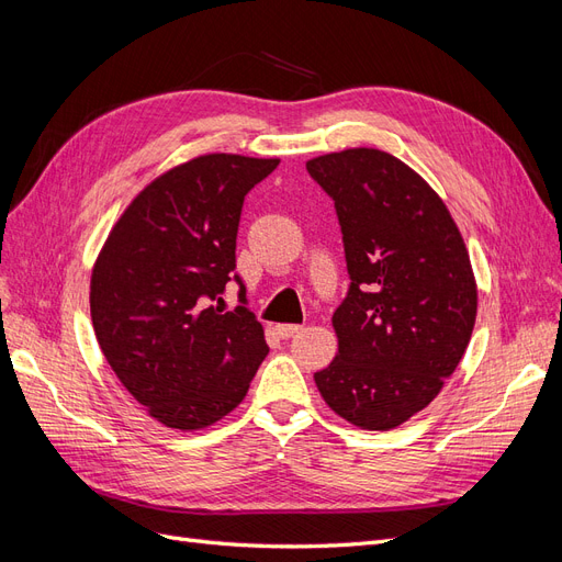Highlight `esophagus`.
Segmentation results:
<instances>
[{"label": "esophagus", "mask_w": 562, "mask_h": 562, "mask_svg": "<svg viewBox=\"0 0 562 562\" xmlns=\"http://www.w3.org/2000/svg\"><path fill=\"white\" fill-rule=\"evenodd\" d=\"M301 331H303V327H299V324H278V327H276V334L280 338H292V336H296Z\"/></svg>", "instance_id": "34e87169"}]
</instances>
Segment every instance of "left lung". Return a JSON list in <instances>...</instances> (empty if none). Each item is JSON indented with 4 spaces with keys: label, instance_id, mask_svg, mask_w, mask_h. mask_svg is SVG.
Returning <instances> with one entry per match:
<instances>
[{
    "label": "left lung",
    "instance_id": "obj_1",
    "mask_svg": "<svg viewBox=\"0 0 562 562\" xmlns=\"http://www.w3.org/2000/svg\"><path fill=\"white\" fill-rule=\"evenodd\" d=\"M334 198L350 292L338 352L315 385L359 429L387 431L434 402L474 331L479 289L458 224L396 156L357 147L305 162Z\"/></svg>",
    "mask_w": 562,
    "mask_h": 562
}]
</instances>
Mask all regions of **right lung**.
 Returning <instances> with one entry per match:
<instances>
[{"mask_svg":"<svg viewBox=\"0 0 562 562\" xmlns=\"http://www.w3.org/2000/svg\"><path fill=\"white\" fill-rule=\"evenodd\" d=\"M278 162L240 154L179 162L133 198L93 263L98 346L133 400L170 429L222 420L268 355L245 305L222 313L212 301L235 268L245 195Z\"/></svg>","mask_w":562,"mask_h":562,"instance_id":"1","label":"right lung"}]
</instances>
